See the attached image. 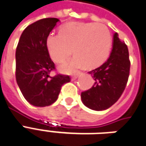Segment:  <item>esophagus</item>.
<instances>
[{"label":"esophagus","mask_w":146,"mask_h":146,"mask_svg":"<svg viewBox=\"0 0 146 146\" xmlns=\"http://www.w3.org/2000/svg\"><path fill=\"white\" fill-rule=\"evenodd\" d=\"M78 75H73V76L71 77V79H72V80H75V79H76V78H78Z\"/></svg>","instance_id":"34e87169"}]
</instances>
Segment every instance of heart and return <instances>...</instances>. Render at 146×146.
<instances>
[{
	"instance_id": "heart-1",
	"label": "heart",
	"mask_w": 146,
	"mask_h": 146,
	"mask_svg": "<svg viewBox=\"0 0 146 146\" xmlns=\"http://www.w3.org/2000/svg\"><path fill=\"white\" fill-rule=\"evenodd\" d=\"M111 35L106 26L95 23H70L63 25L59 34L50 33L46 47L53 61L60 63L72 53L73 58L60 66V71L73 73L82 66L95 68L103 64L109 56Z\"/></svg>"
}]
</instances>
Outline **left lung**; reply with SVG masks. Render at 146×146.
<instances>
[{
    "label": "left lung",
    "instance_id": "obj_1",
    "mask_svg": "<svg viewBox=\"0 0 146 146\" xmlns=\"http://www.w3.org/2000/svg\"><path fill=\"white\" fill-rule=\"evenodd\" d=\"M130 68L131 61L127 46L115 33L110 56L100 67L89 71L94 82L90 89L82 92L83 104L96 111L110 108L124 91Z\"/></svg>",
    "mask_w": 146,
    "mask_h": 146
}]
</instances>
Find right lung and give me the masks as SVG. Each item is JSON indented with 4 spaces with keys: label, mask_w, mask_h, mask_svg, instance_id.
<instances>
[{
    "label": "right lung",
    "mask_w": 146,
    "mask_h": 146,
    "mask_svg": "<svg viewBox=\"0 0 146 146\" xmlns=\"http://www.w3.org/2000/svg\"><path fill=\"white\" fill-rule=\"evenodd\" d=\"M58 21L56 18H45L29 25L16 47L17 84L26 100L37 107L54 103L62 86L71 81L69 75H50L56 68L48 54L46 38Z\"/></svg>",
    "instance_id": "1"
}]
</instances>
